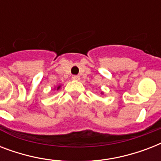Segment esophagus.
<instances>
[{
	"label": "esophagus",
	"instance_id": "1",
	"mask_svg": "<svg viewBox=\"0 0 161 161\" xmlns=\"http://www.w3.org/2000/svg\"><path fill=\"white\" fill-rule=\"evenodd\" d=\"M73 80H74V81L80 80V77H79V76H73Z\"/></svg>",
	"mask_w": 161,
	"mask_h": 161
}]
</instances>
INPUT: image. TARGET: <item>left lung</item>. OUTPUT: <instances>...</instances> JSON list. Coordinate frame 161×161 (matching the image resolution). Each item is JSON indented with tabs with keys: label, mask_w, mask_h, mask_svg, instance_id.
Here are the masks:
<instances>
[{
	"label": "left lung",
	"mask_w": 161,
	"mask_h": 161,
	"mask_svg": "<svg viewBox=\"0 0 161 161\" xmlns=\"http://www.w3.org/2000/svg\"><path fill=\"white\" fill-rule=\"evenodd\" d=\"M101 94H103V92H101Z\"/></svg>",
	"instance_id": "left-lung-1"
}]
</instances>
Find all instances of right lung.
<instances>
[{"mask_svg": "<svg viewBox=\"0 0 161 161\" xmlns=\"http://www.w3.org/2000/svg\"><path fill=\"white\" fill-rule=\"evenodd\" d=\"M60 88H61V85L58 86V87H57V90H59V89H60ZM54 89H55V88H54Z\"/></svg>", "mask_w": 161, "mask_h": 161, "instance_id": "obj_1", "label": "right lung"}]
</instances>
